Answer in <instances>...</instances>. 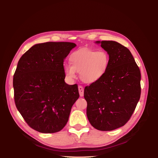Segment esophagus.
I'll return each instance as SVG.
<instances>
[{"mask_svg": "<svg viewBox=\"0 0 158 158\" xmlns=\"http://www.w3.org/2000/svg\"><path fill=\"white\" fill-rule=\"evenodd\" d=\"M78 91H79V94L80 97H83L84 96V88L82 86V85H79L78 86Z\"/></svg>", "mask_w": 158, "mask_h": 158, "instance_id": "1", "label": "esophagus"}]
</instances>
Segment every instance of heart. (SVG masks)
<instances>
[{
	"label": "heart",
	"mask_w": 158,
	"mask_h": 158,
	"mask_svg": "<svg viewBox=\"0 0 158 158\" xmlns=\"http://www.w3.org/2000/svg\"><path fill=\"white\" fill-rule=\"evenodd\" d=\"M70 64L64 66V73L69 80L76 78V73L84 82L92 84L101 79L109 64V55L106 51L89 48L80 49L70 56Z\"/></svg>",
	"instance_id": "heart-1"
}]
</instances>
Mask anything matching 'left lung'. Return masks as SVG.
I'll list each match as a JSON object with an SVG mask.
<instances>
[{"instance_id": "1", "label": "left lung", "mask_w": 158, "mask_h": 158, "mask_svg": "<svg viewBox=\"0 0 158 158\" xmlns=\"http://www.w3.org/2000/svg\"><path fill=\"white\" fill-rule=\"evenodd\" d=\"M109 55L106 74L84 88L86 114L92 126L110 131L131 118L141 94L140 71L126 47L113 41H96Z\"/></svg>"}]
</instances>
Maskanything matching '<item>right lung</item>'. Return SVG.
I'll use <instances>...</instances> for the list:
<instances>
[{"instance_id":"add662e5","label":"right lung","mask_w":158,"mask_h":158,"mask_svg":"<svg viewBox=\"0 0 158 158\" xmlns=\"http://www.w3.org/2000/svg\"><path fill=\"white\" fill-rule=\"evenodd\" d=\"M76 46L70 42L36 44L18 61L13 78L14 102L35 131L57 132L68 122L80 95L77 84L65 83L63 63Z\"/></svg>"}]
</instances>
